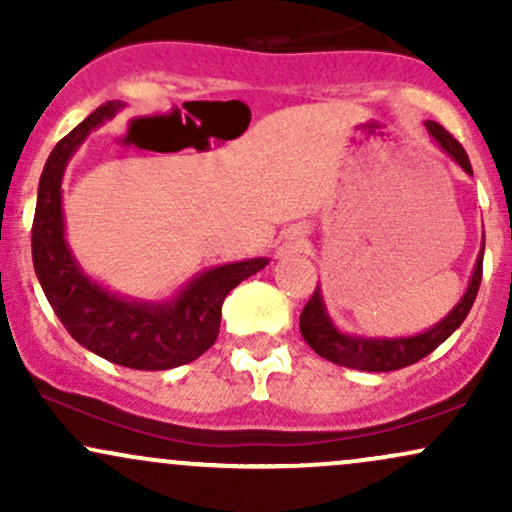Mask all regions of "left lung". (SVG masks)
Returning a JSON list of instances; mask_svg holds the SVG:
<instances>
[{
  "mask_svg": "<svg viewBox=\"0 0 512 512\" xmlns=\"http://www.w3.org/2000/svg\"><path fill=\"white\" fill-rule=\"evenodd\" d=\"M426 129L433 137V142H436L440 149L464 170V173L474 175L472 163H469V158L464 154L462 144L457 142V139H452L450 134L433 120H426ZM481 264H484V243H481L477 264H474L472 276H469L467 291L462 293V298L455 303V308L433 327H428V330L419 334H407V337H368V334L339 330L337 322L332 320L330 310H327L325 298H322V289L317 286L313 298H310L301 313L303 339L317 356L327 358V361L344 368L366 370V373H390V370L407 368L411 363L421 361V358L431 354L433 349H438V346L462 325L464 317L472 310L474 298H477L481 284Z\"/></svg>",
  "mask_w": 512,
  "mask_h": 512,
  "instance_id": "left-lung-1",
  "label": "left lung"
}]
</instances>
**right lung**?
<instances>
[{"label": "right lung", "mask_w": 512, "mask_h": 512, "mask_svg": "<svg viewBox=\"0 0 512 512\" xmlns=\"http://www.w3.org/2000/svg\"><path fill=\"white\" fill-rule=\"evenodd\" d=\"M113 101L93 110L45 161L33 219V267L67 332L105 361L134 370H168L195 361L219 337L221 305L243 279L269 264L267 257L216 264L192 276L166 301L117 293L76 262L67 243L62 209L64 170L93 129L120 113Z\"/></svg>", "instance_id": "obj_1"}]
</instances>
